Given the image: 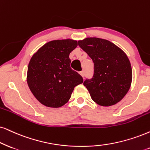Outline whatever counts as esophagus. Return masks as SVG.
<instances>
[{"mask_svg": "<svg viewBox=\"0 0 150 150\" xmlns=\"http://www.w3.org/2000/svg\"><path fill=\"white\" fill-rule=\"evenodd\" d=\"M79 74H80L81 76L83 78H84V71H81V72H79Z\"/></svg>", "mask_w": 150, "mask_h": 150, "instance_id": "esophagus-1", "label": "esophagus"}]
</instances>
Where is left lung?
Returning <instances> with one entry per match:
<instances>
[{"instance_id":"1","label":"left lung","mask_w":150,"mask_h":150,"mask_svg":"<svg viewBox=\"0 0 150 150\" xmlns=\"http://www.w3.org/2000/svg\"><path fill=\"white\" fill-rule=\"evenodd\" d=\"M79 47L92 59L94 75L84 85L96 104L110 107L117 103L129 90L132 70L128 57L111 41L97 37L78 41Z\"/></svg>"}]
</instances>
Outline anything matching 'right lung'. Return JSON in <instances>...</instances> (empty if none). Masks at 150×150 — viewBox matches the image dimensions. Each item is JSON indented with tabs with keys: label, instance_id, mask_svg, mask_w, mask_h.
I'll list each match as a JSON object with an SVG mask.
<instances>
[{
	"label": "right lung",
	"instance_id": "right-lung-1",
	"mask_svg": "<svg viewBox=\"0 0 150 150\" xmlns=\"http://www.w3.org/2000/svg\"><path fill=\"white\" fill-rule=\"evenodd\" d=\"M77 46L71 39L46 43L33 54L28 64L27 83L32 93L45 107L59 108L67 103L82 77L71 69L69 54Z\"/></svg>",
	"mask_w": 150,
	"mask_h": 150
}]
</instances>
